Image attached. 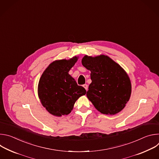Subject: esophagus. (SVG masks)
Masks as SVG:
<instances>
[{
	"mask_svg": "<svg viewBox=\"0 0 159 159\" xmlns=\"http://www.w3.org/2000/svg\"><path fill=\"white\" fill-rule=\"evenodd\" d=\"M83 87L85 88V89L86 90H87V89H88V85H87V84H84V85H83Z\"/></svg>",
	"mask_w": 159,
	"mask_h": 159,
	"instance_id": "esophagus-1",
	"label": "esophagus"
}]
</instances>
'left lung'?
Returning a JSON list of instances; mask_svg holds the SVG:
<instances>
[{
    "instance_id": "left-lung-1",
    "label": "left lung",
    "mask_w": 159,
    "mask_h": 159,
    "mask_svg": "<svg viewBox=\"0 0 159 159\" xmlns=\"http://www.w3.org/2000/svg\"><path fill=\"white\" fill-rule=\"evenodd\" d=\"M82 63L90 73L92 82L87 98L102 114L114 115L121 111L129 101L131 85L121 66L105 55H85Z\"/></svg>"
}]
</instances>
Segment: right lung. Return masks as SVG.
Returning <instances> with one entry per match:
<instances>
[{"instance_id":"right-lung-1","label":"right lung","mask_w":159,"mask_h":159,"mask_svg":"<svg viewBox=\"0 0 159 159\" xmlns=\"http://www.w3.org/2000/svg\"><path fill=\"white\" fill-rule=\"evenodd\" d=\"M77 61L76 57L52 62L43 73L38 84V96L42 105L50 114L61 116L71 112L75 101L86 94L69 74Z\"/></svg>"}]
</instances>
